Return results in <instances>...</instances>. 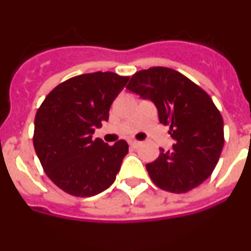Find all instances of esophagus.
Segmentation results:
<instances>
[{
    "label": "esophagus",
    "instance_id": "obj_1",
    "mask_svg": "<svg viewBox=\"0 0 251 251\" xmlns=\"http://www.w3.org/2000/svg\"><path fill=\"white\" fill-rule=\"evenodd\" d=\"M128 143H129L130 147H138V146L141 145V142H138V141H129Z\"/></svg>",
    "mask_w": 251,
    "mask_h": 251
}]
</instances>
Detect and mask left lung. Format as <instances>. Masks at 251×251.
Instances as JSON below:
<instances>
[{
	"label": "left lung",
	"mask_w": 251,
	"mask_h": 251,
	"mask_svg": "<svg viewBox=\"0 0 251 251\" xmlns=\"http://www.w3.org/2000/svg\"><path fill=\"white\" fill-rule=\"evenodd\" d=\"M127 89L154 104L159 123L170 127L175 141L146 165L153 183L175 194L201 185L224 147L223 117L207 93L181 73L161 66L136 73Z\"/></svg>",
	"instance_id": "1"
}]
</instances>
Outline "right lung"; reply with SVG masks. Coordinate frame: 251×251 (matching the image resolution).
<instances>
[{"label":"right lung","instance_id":"obj_1","mask_svg":"<svg viewBox=\"0 0 251 251\" xmlns=\"http://www.w3.org/2000/svg\"><path fill=\"white\" fill-rule=\"evenodd\" d=\"M128 80L109 72L77 75L51 90L37 110L35 151L49 178L66 194L95 196L115 181L127 142L108 146L93 134Z\"/></svg>","mask_w":251,"mask_h":251}]
</instances>
